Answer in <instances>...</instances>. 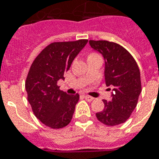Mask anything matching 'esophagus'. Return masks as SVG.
I'll return each mask as SVG.
<instances>
[{"mask_svg":"<svg viewBox=\"0 0 159 159\" xmlns=\"http://www.w3.org/2000/svg\"><path fill=\"white\" fill-rule=\"evenodd\" d=\"M84 98H85V100H86L87 101H92V100H93V97L89 96V95H85Z\"/></svg>","mask_w":159,"mask_h":159,"instance_id":"obj_1","label":"esophagus"}]
</instances>
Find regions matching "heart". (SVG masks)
<instances>
[{
	"instance_id": "b5f03b06",
	"label": "heart",
	"mask_w": 159,
	"mask_h": 159,
	"mask_svg": "<svg viewBox=\"0 0 159 159\" xmlns=\"http://www.w3.org/2000/svg\"><path fill=\"white\" fill-rule=\"evenodd\" d=\"M90 55H94V53H92V54H90Z\"/></svg>"
}]
</instances>
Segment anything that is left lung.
<instances>
[{
    "mask_svg": "<svg viewBox=\"0 0 159 159\" xmlns=\"http://www.w3.org/2000/svg\"><path fill=\"white\" fill-rule=\"evenodd\" d=\"M89 44L103 56L106 84L113 88L111 100H103L105 109L97 112V119L107 126L118 125L124 123L136 107L141 92L140 70L133 56L119 44L93 40Z\"/></svg>",
    "mask_w": 159,
    "mask_h": 159,
    "instance_id": "8db88e82",
    "label": "left lung"
}]
</instances>
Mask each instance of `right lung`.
I'll return each mask as SVG.
<instances>
[{"label": "right lung", "instance_id": "1", "mask_svg": "<svg viewBox=\"0 0 159 159\" xmlns=\"http://www.w3.org/2000/svg\"><path fill=\"white\" fill-rule=\"evenodd\" d=\"M88 40L52 42L37 55L26 77L28 101L35 116L46 126L61 129L72 119L79 94L69 95L59 89L58 81L72 64Z\"/></svg>", "mask_w": 159, "mask_h": 159}]
</instances>
